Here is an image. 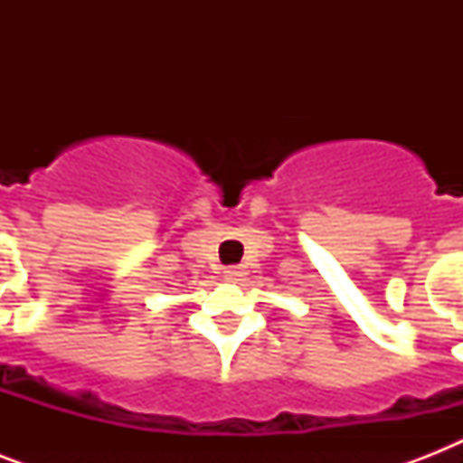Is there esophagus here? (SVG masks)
Masks as SVG:
<instances>
[{"label":"esophagus","mask_w":463,"mask_h":463,"mask_svg":"<svg viewBox=\"0 0 463 463\" xmlns=\"http://www.w3.org/2000/svg\"><path fill=\"white\" fill-rule=\"evenodd\" d=\"M245 274H247V271L242 267H231V269H225V271H223L225 281H231V283L242 281V279H245Z\"/></svg>","instance_id":"34e87169"}]
</instances>
